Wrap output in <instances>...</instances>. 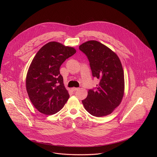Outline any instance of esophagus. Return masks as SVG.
<instances>
[{
	"instance_id": "34e87169",
	"label": "esophagus",
	"mask_w": 157,
	"mask_h": 157,
	"mask_svg": "<svg viewBox=\"0 0 157 157\" xmlns=\"http://www.w3.org/2000/svg\"><path fill=\"white\" fill-rule=\"evenodd\" d=\"M78 90H79V88H78V87H73V88H72V91H76Z\"/></svg>"
}]
</instances>
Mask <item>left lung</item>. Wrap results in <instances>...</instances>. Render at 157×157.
<instances>
[{
	"mask_svg": "<svg viewBox=\"0 0 157 157\" xmlns=\"http://www.w3.org/2000/svg\"><path fill=\"white\" fill-rule=\"evenodd\" d=\"M86 55L92 75L99 79L96 87L89 89L82 101L85 109L92 116L102 117L113 113L122 99L124 74L117 55L101 43L91 40L79 47Z\"/></svg>",
	"mask_w": 157,
	"mask_h": 157,
	"instance_id": "left-lung-1",
	"label": "left lung"
}]
</instances>
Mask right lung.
Returning <instances> with one entry per match:
<instances>
[{
	"label": "right lung",
	"mask_w": 157,
	"mask_h": 157,
	"mask_svg": "<svg viewBox=\"0 0 157 157\" xmlns=\"http://www.w3.org/2000/svg\"><path fill=\"white\" fill-rule=\"evenodd\" d=\"M76 52L73 47L51 41L35 56L27 73L26 87L32 103L41 113L54 114L68 100L70 94L64 86L59 68Z\"/></svg>",
	"instance_id": "obj_1"
}]
</instances>
